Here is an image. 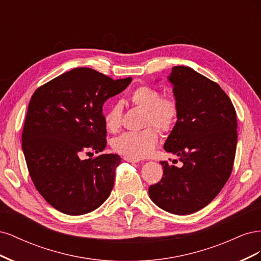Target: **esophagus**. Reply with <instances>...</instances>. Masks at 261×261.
Returning <instances> with one entry per match:
<instances>
[{
  "label": "esophagus",
  "instance_id": "esophagus-1",
  "mask_svg": "<svg viewBox=\"0 0 261 261\" xmlns=\"http://www.w3.org/2000/svg\"><path fill=\"white\" fill-rule=\"evenodd\" d=\"M124 160L127 162H132V163H137L140 161L139 159H134V158H129V156H124Z\"/></svg>",
  "mask_w": 261,
  "mask_h": 261
}]
</instances>
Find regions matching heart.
<instances>
[{
	"label": "heart",
	"instance_id": "b5f03b06",
	"mask_svg": "<svg viewBox=\"0 0 261 261\" xmlns=\"http://www.w3.org/2000/svg\"><path fill=\"white\" fill-rule=\"evenodd\" d=\"M129 101L136 108L144 110L143 127L139 132H128L116 137L113 143L114 151L134 159H143L153 152L158 145V132L169 133L174 127L178 108L176 102L169 98H162L160 91L150 86H140L129 96ZM123 109L120 102H115L105 113V125L108 130L116 132L121 127ZM148 127L147 128L146 126Z\"/></svg>",
	"mask_w": 261,
	"mask_h": 261
}]
</instances>
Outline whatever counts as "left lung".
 <instances>
[{
  "label": "left lung",
  "mask_w": 261,
  "mask_h": 261,
  "mask_svg": "<svg viewBox=\"0 0 261 261\" xmlns=\"http://www.w3.org/2000/svg\"><path fill=\"white\" fill-rule=\"evenodd\" d=\"M168 81L178 116L163 147L183 165L161 161L163 176L149 187V196L159 208L185 216L206 207L230 177L238 122L227 94L193 68L174 66Z\"/></svg>",
  "instance_id": "8db88e82"
}]
</instances>
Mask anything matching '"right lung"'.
<instances>
[{"mask_svg": "<svg viewBox=\"0 0 261 261\" xmlns=\"http://www.w3.org/2000/svg\"><path fill=\"white\" fill-rule=\"evenodd\" d=\"M132 78L113 81L80 67L38 88L30 99L21 148L37 191L57 210L81 216L99 208L111 194L117 154L103 151L107 129L102 107L127 88Z\"/></svg>", "mask_w": 261, "mask_h": 261, "instance_id": "add662e5", "label": "right lung"}]
</instances>
